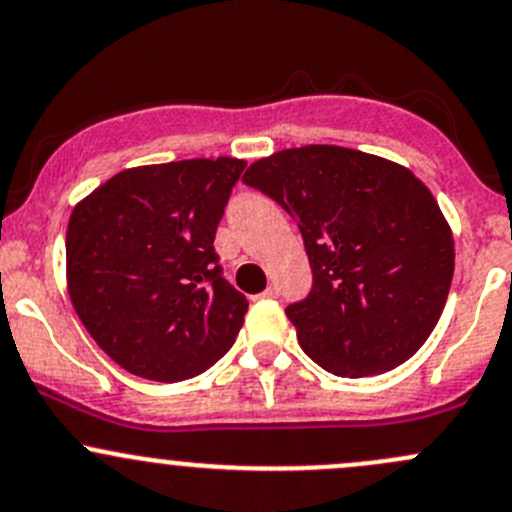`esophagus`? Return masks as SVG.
I'll use <instances>...</instances> for the list:
<instances>
[{
    "mask_svg": "<svg viewBox=\"0 0 512 512\" xmlns=\"http://www.w3.org/2000/svg\"><path fill=\"white\" fill-rule=\"evenodd\" d=\"M263 298H278V286H268L266 291H263Z\"/></svg>",
    "mask_w": 512,
    "mask_h": 512,
    "instance_id": "1",
    "label": "esophagus"
}]
</instances>
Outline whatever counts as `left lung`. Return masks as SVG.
<instances>
[{"label": "left lung", "mask_w": 512, "mask_h": 512, "mask_svg": "<svg viewBox=\"0 0 512 512\" xmlns=\"http://www.w3.org/2000/svg\"><path fill=\"white\" fill-rule=\"evenodd\" d=\"M244 182L298 224L313 288L286 308L310 360L337 377L394 370L436 328L453 278V236L407 167L337 145L254 162Z\"/></svg>", "instance_id": "1"}]
</instances>
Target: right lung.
<instances>
[{
  "mask_svg": "<svg viewBox=\"0 0 512 512\" xmlns=\"http://www.w3.org/2000/svg\"><path fill=\"white\" fill-rule=\"evenodd\" d=\"M244 167L234 157L133 167L73 209L68 295L123 370L179 382L234 345L249 300L221 273L214 236Z\"/></svg>",
  "mask_w": 512,
  "mask_h": 512,
  "instance_id": "add662e5",
  "label": "right lung"
}]
</instances>
